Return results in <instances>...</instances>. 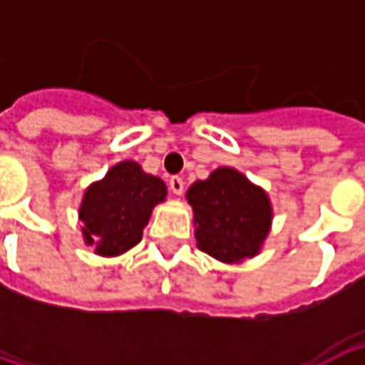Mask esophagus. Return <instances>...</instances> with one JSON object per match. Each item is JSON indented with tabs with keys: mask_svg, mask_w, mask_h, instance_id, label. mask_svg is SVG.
Returning a JSON list of instances; mask_svg holds the SVG:
<instances>
[{
	"mask_svg": "<svg viewBox=\"0 0 365 365\" xmlns=\"http://www.w3.org/2000/svg\"><path fill=\"white\" fill-rule=\"evenodd\" d=\"M170 190L174 191L175 195H182L183 193V180L180 175H172L170 178Z\"/></svg>",
	"mask_w": 365,
	"mask_h": 365,
	"instance_id": "34e87169",
	"label": "esophagus"
}]
</instances>
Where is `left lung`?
<instances>
[{
	"label": "left lung",
	"mask_w": 365,
	"mask_h": 365,
	"mask_svg": "<svg viewBox=\"0 0 365 365\" xmlns=\"http://www.w3.org/2000/svg\"><path fill=\"white\" fill-rule=\"evenodd\" d=\"M185 197L193 209L197 248L225 264L260 252L272 227V203L266 191L235 168H217L191 185Z\"/></svg>",
	"instance_id": "8db88e82"
}]
</instances>
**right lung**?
Segmentation results:
<instances>
[{"mask_svg": "<svg viewBox=\"0 0 365 365\" xmlns=\"http://www.w3.org/2000/svg\"><path fill=\"white\" fill-rule=\"evenodd\" d=\"M166 195V183L143 172L140 164L133 160L115 164L83 193L80 221L86 245L105 258L130 250L140 242L152 209Z\"/></svg>", "mask_w": 365, "mask_h": 365, "instance_id": "right-lung-1", "label": "right lung"}]
</instances>
